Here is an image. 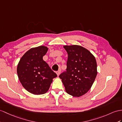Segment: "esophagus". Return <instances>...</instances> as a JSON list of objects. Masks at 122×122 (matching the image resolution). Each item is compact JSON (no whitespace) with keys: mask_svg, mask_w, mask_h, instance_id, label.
I'll return each instance as SVG.
<instances>
[{"mask_svg":"<svg viewBox=\"0 0 122 122\" xmlns=\"http://www.w3.org/2000/svg\"><path fill=\"white\" fill-rule=\"evenodd\" d=\"M56 74H57V76H59V74H60V71H57V72H56Z\"/></svg>","mask_w":122,"mask_h":122,"instance_id":"1","label":"esophagus"}]
</instances>
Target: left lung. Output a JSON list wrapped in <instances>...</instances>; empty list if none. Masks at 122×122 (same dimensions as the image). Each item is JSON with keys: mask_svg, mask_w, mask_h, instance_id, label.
<instances>
[{"mask_svg": "<svg viewBox=\"0 0 122 122\" xmlns=\"http://www.w3.org/2000/svg\"><path fill=\"white\" fill-rule=\"evenodd\" d=\"M68 54L66 71L59 77L67 93L80 97L90 90L97 74L95 57L84 47L78 45L65 46Z\"/></svg>", "mask_w": 122, "mask_h": 122, "instance_id": "8db88e82", "label": "left lung"}]
</instances>
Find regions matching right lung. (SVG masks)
I'll use <instances>...</instances> for the list:
<instances>
[{
  "label": "right lung",
  "instance_id": "add662e5",
  "mask_svg": "<svg viewBox=\"0 0 122 122\" xmlns=\"http://www.w3.org/2000/svg\"><path fill=\"white\" fill-rule=\"evenodd\" d=\"M48 48L45 46L33 47L27 51L20 59L17 73L23 86L35 95L45 94L48 91L57 75L45 61L43 56Z\"/></svg>",
  "mask_w": 122,
  "mask_h": 122
}]
</instances>
